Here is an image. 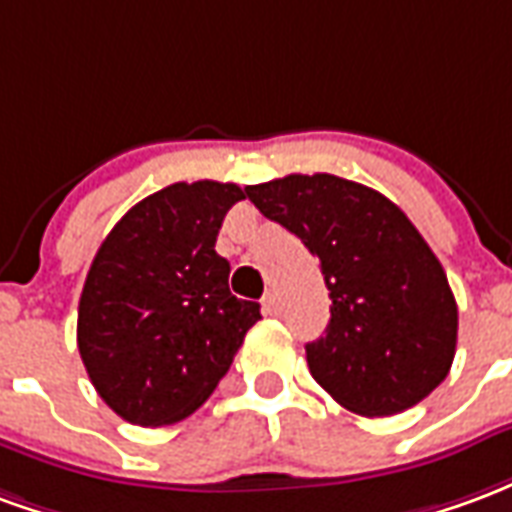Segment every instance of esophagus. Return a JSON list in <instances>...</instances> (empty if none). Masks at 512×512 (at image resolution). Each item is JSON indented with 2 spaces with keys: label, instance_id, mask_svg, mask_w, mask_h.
<instances>
[{
  "label": "esophagus",
  "instance_id": "34e87169",
  "mask_svg": "<svg viewBox=\"0 0 512 512\" xmlns=\"http://www.w3.org/2000/svg\"><path fill=\"white\" fill-rule=\"evenodd\" d=\"M263 312H266V315H277L279 312L277 290H268L266 296H263Z\"/></svg>",
  "mask_w": 512,
  "mask_h": 512
}]
</instances>
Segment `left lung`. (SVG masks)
<instances>
[{"label": "left lung", "instance_id": "8db88e82", "mask_svg": "<svg viewBox=\"0 0 512 512\" xmlns=\"http://www.w3.org/2000/svg\"><path fill=\"white\" fill-rule=\"evenodd\" d=\"M246 197L321 260L332 318L307 343V365L340 406L389 417L447 378L458 304L439 257L395 202L326 172L246 186Z\"/></svg>", "mask_w": 512, "mask_h": 512}]
</instances>
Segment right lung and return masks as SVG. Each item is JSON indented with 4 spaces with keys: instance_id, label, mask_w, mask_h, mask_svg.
I'll use <instances>...</instances> for the list:
<instances>
[{
    "instance_id": "1",
    "label": "right lung",
    "mask_w": 512,
    "mask_h": 512,
    "mask_svg": "<svg viewBox=\"0 0 512 512\" xmlns=\"http://www.w3.org/2000/svg\"><path fill=\"white\" fill-rule=\"evenodd\" d=\"M235 183H172L112 227L84 279L76 343L95 392L142 428L200 408L233 365L257 301L235 299L216 255Z\"/></svg>"
}]
</instances>
